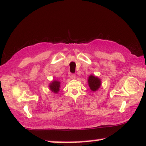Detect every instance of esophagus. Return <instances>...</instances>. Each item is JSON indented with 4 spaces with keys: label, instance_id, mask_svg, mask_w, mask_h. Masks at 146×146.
<instances>
[{
    "label": "esophagus",
    "instance_id": "obj_1",
    "mask_svg": "<svg viewBox=\"0 0 146 146\" xmlns=\"http://www.w3.org/2000/svg\"><path fill=\"white\" fill-rule=\"evenodd\" d=\"M75 74H73V73H69V77L70 78V79H74L75 78Z\"/></svg>",
    "mask_w": 146,
    "mask_h": 146
}]
</instances>
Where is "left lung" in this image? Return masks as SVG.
Instances as JSON below:
<instances>
[{
  "label": "left lung",
  "instance_id": "1",
  "mask_svg": "<svg viewBox=\"0 0 146 146\" xmlns=\"http://www.w3.org/2000/svg\"><path fill=\"white\" fill-rule=\"evenodd\" d=\"M88 82L90 90L94 91V92L98 90V88L101 86V80L98 77L92 75H91L88 77Z\"/></svg>",
  "mask_w": 146,
  "mask_h": 146
}]
</instances>
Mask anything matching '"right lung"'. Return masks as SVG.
Wrapping results in <instances>:
<instances>
[{
  "label": "right lung",
  "mask_w": 146,
  "mask_h": 146,
  "mask_svg": "<svg viewBox=\"0 0 146 146\" xmlns=\"http://www.w3.org/2000/svg\"><path fill=\"white\" fill-rule=\"evenodd\" d=\"M60 82L58 81V80H53L52 81L50 84H49V88L52 92L54 93H58L60 90Z\"/></svg>",
  "instance_id": "1"
}]
</instances>
